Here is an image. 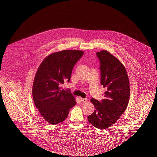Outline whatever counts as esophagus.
I'll list each match as a JSON object with an SVG mask.
<instances>
[{
  "mask_svg": "<svg viewBox=\"0 0 157 157\" xmlns=\"http://www.w3.org/2000/svg\"><path fill=\"white\" fill-rule=\"evenodd\" d=\"M80 101H81V102H82V103H86L87 102V99L86 98H80Z\"/></svg>",
  "mask_w": 157,
  "mask_h": 157,
  "instance_id": "1",
  "label": "esophagus"
}]
</instances>
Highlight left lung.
<instances>
[{
  "instance_id": "1",
  "label": "left lung",
  "mask_w": 157,
  "mask_h": 157,
  "mask_svg": "<svg viewBox=\"0 0 157 157\" xmlns=\"http://www.w3.org/2000/svg\"><path fill=\"white\" fill-rule=\"evenodd\" d=\"M96 54L100 63L101 84L106 91L104 99H90L95 109L88 120L97 128L104 129L114 124L126 109L129 82L126 69L119 60L106 51Z\"/></svg>"
}]
</instances>
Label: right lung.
Returning a JSON list of instances; mask_svg holds the SVG:
<instances>
[{
    "instance_id": "obj_1",
    "label": "right lung",
    "mask_w": 157,
    "mask_h": 157,
    "mask_svg": "<svg viewBox=\"0 0 157 157\" xmlns=\"http://www.w3.org/2000/svg\"><path fill=\"white\" fill-rule=\"evenodd\" d=\"M83 53L77 50L53 53L37 69L33 84V99L39 113L49 124L63 122L76 103L70 90H62L60 86L70 82L72 69Z\"/></svg>"
}]
</instances>
